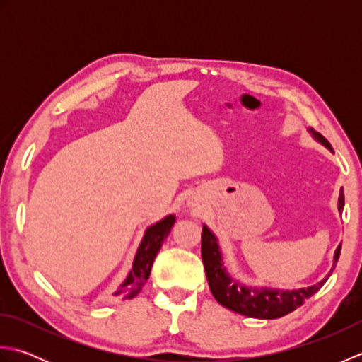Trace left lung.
Listing matches in <instances>:
<instances>
[{
	"instance_id": "1",
	"label": "left lung",
	"mask_w": 362,
	"mask_h": 362,
	"mask_svg": "<svg viewBox=\"0 0 362 362\" xmlns=\"http://www.w3.org/2000/svg\"><path fill=\"white\" fill-rule=\"evenodd\" d=\"M308 132L311 134L314 140L320 143L322 146H325L328 151L333 152L332 144L328 143L324 135H320L311 127L308 129ZM337 210H339V213H342L344 210L342 188L339 191V199H337ZM339 255L341 244L337 245V249L334 250L333 266L329 269V272L325 275V279H322L319 283L313 284V286L298 289L250 286V284H244L228 274L224 264V258H222V252L216 235H214L205 224L202 226V261L211 294L218 300L219 305L247 317L267 320L279 319L297 310L298 306H302L305 303L306 298L316 294V292L324 286L328 276L333 274Z\"/></svg>"
}]
</instances>
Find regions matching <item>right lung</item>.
I'll return each instance as SVG.
<instances>
[{
    "instance_id": "right-lung-1",
    "label": "right lung",
    "mask_w": 362,
    "mask_h": 362,
    "mask_svg": "<svg viewBox=\"0 0 362 362\" xmlns=\"http://www.w3.org/2000/svg\"><path fill=\"white\" fill-rule=\"evenodd\" d=\"M174 222V214H168L163 219H160L156 224L146 228L143 240L140 245H138L134 257L132 267H130L124 281H122L117 288V291L113 292V297H118L122 300L134 298L138 292L141 291L144 283L148 281L151 275L153 259H156L161 244L166 240V236L171 232Z\"/></svg>"
}]
</instances>
